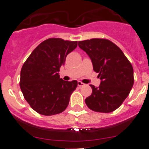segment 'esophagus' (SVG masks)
<instances>
[{
    "mask_svg": "<svg viewBox=\"0 0 149 149\" xmlns=\"http://www.w3.org/2000/svg\"><path fill=\"white\" fill-rule=\"evenodd\" d=\"M78 86H84V84L82 83V82H81V81H78Z\"/></svg>",
    "mask_w": 149,
    "mask_h": 149,
    "instance_id": "1",
    "label": "esophagus"
}]
</instances>
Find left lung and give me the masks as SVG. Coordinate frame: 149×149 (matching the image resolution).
<instances>
[{"label": "left lung", "mask_w": 149, "mask_h": 149, "mask_svg": "<svg viewBox=\"0 0 149 149\" xmlns=\"http://www.w3.org/2000/svg\"><path fill=\"white\" fill-rule=\"evenodd\" d=\"M79 47L92 60L93 70L101 79L99 87L90 85L92 92L85 99L89 109L110 113L127 97L134 84L133 68L119 47L105 38L79 41Z\"/></svg>", "instance_id": "1"}]
</instances>
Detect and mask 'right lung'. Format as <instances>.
Wrapping results in <instances>:
<instances>
[{
  "mask_svg": "<svg viewBox=\"0 0 149 149\" xmlns=\"http://www.w3.org/2000/svg\"><path fill=\"white\" fill-rule=\"evenodd\" d=\"M77 41L51 38L41 42L23 64L19 86L29 105L37 113L52 116L67 108L77 81H66L57 72L68 54L77 47Z\"/></svg>",
  "mask_w": 149,
  "mask_h": 149,
  "instance_id": "right-lung-1",
  "label": "right lung"
}]
</instances>
